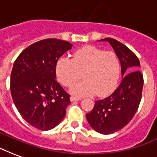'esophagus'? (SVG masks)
Masks as SVG:
<instances>
[{
    "label": "esophagus",
    "instance_id": "34e87169",
    "mask_svg": "<svg viewBox=\"0 0 157 157\" xmlns=\"http://www.w3.org/2000/svg\"><path fill=\"white\" fill-rule=\"evenodd\" d=\"M81 98H76V97H74V96H71V98H70V100L71 102H73V101H78V100H81Z\"/></svg>",
    "mask_w": 157,
    "mask_h": 157
}]
</instances>
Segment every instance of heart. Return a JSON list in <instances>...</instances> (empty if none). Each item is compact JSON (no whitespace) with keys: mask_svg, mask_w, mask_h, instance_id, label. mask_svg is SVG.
Instances as JSON below:
<instances>
[{"mask_svg":"<svg viewBox=\"0 0 157 157\" xmlns=\"http://www.w3.org/2000/svg\"><path fill=\"white\" fill-rule=\"evenodd\" d=\"M56 74L59 81L66 87L71 86L83 76L85 80L71 87V92L75 95H92L96 93L98 96L104 97L118 85L121 62L113 51H104L88 45L76 50L72 59L60 58L56 65Z\"/></svg>","mask_w":157,"mask_h":157,"instance_id":"obj_1","label":"heart"}]
</instances>
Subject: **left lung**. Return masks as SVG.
Returning a JSON list of instances; mask_svg holds the SVG:
<instances>
[{
	"label": "left lung",
	"mask_w": 157,
	"mask_h": 157,
	"mask_svg": "<svg viewBox=\"0 0 157 157\" xmlns=\"http://www.w3.org/2000/svg\"><path fill=\"white\" fill-rule=\"evenodd\" d=\"M103 40L108 41L119 57L124 77L109 96L95 101L86 118L94 130L110 134L124 128L134 117L142 98L144 76L138 70L140 67L139 59L131 50L113 38Z\"/></svg>",
	"instance_id": "1"
}]
</instances>
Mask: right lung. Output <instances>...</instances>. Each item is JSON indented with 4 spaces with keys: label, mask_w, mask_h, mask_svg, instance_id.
<instances>
[{
    "label": "right lung",
    "mask_w": 157,
    "mask_h": 157,
    "mask_svg": "<svg viewBox=\"0 0 157 157\" xmlns=\"http://www.w3.org/2000/svg\"><path fill=\"white\" fill-rule=\"evenodd\" d=\"M72 45L45 39L29 45L13 63L10 76L13 101L23 119L40 130L56 126L66 115L70 95L55 80L58 60Z\"/></svg>",
    "instance_id": "1"
}]
</instances>
